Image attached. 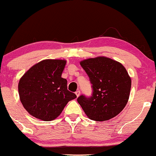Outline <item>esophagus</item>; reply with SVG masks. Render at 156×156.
<instances>
[{"label":"esophagus","instance_id":"1","mask_svg":"<svg viewBox=\"0 0 156 156\" xmlns=\"http://www.w3.org/2000/svg\"><path fill=\"white\" fill-rule=\"evenodd\" d=\"M80 94V90H77V91H76V96H77V97H79Z\"/></svg>","mask_w":156,"mask_h":156}]
</instances>
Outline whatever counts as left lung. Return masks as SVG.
Returning a JSON list of instances; mask_svg holds the SVG:
<instances>
[{"mask_svg": "<svg viewBox=\"0 0 156 156\" xmlns=\"http://www.w3.org/2000/svg\"><path fill=\"white\" fill-rule=\"evenodd\" d=\"M91 83V96L77 101L90 119L104 121L119 114L129 100L132 80L125 67L115 60L99 57L80 62Z\"/></svg>", "mask_w": 156, "mask_h": 156, "instance_id": "left-lung-1", "label": "left lung"}]
</instances>
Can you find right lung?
Instances as JSON below:
<instances>
[{
	"mask_svg": "<svg viewBox=\"0 0 156 156\" xmlns=\"http://www.w3.org/2000/svg\"><path fill=\"white\" fill-rule=\"evenodd\" d=\"M66 61L45 59L33 66L22 77L18 89L25 110L37 119L49 121L57 118L69 101L76 98L67 90L62 78Z\"/></svg>",
	"mask_w": 156,
	"mask_h": 156,
	"instance_id": "1",
	"label": "right lung"
}]
</instances>
